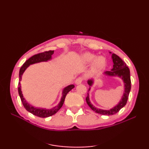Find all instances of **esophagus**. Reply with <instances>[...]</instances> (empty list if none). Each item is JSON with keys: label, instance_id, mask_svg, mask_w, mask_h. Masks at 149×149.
Masks as SVG:
<instances>
[{"label": "esophagus", "instance_id": "esophagus-1", "mask_svg": "<svg viewBox=\"0 0 149 149\" xmlns=\"http://www.w3.org/2000/svg\"><path fill=\"white\" fill-rule=\"evenodd\" d=\"M83 81V78L82 77H77L75 81V83L76 84H81L82 82Z\"/></svg>", "mask_w": 149, "mask_h": 149}]
</instances>
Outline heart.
<instances>
[{
	"label": "heart",
	"instance_id": "b5f03b06",
	"mask_svg": "<svg viewBox=\"0 0 149 149\" xmlns=\"http://www.w3.org/2000/svg\"><path fill=\"white\" fill-rule=\"evenodd\" d=\"M95 58V56L90 53L84 54L83 56V59L84 63H90L94 61L91 68V72L92 73H96L100 71L105 67L106 64V61L104 57L99 56L97 57V58Z\"/></svg>",
	"mask_w": 149,
	"mask_h": 149
}]
</instances>
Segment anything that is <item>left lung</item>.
<instances>
[{"label": "left lung", "mask_w": 149, "mask_h": 149, "mask_svg": "<svg viewBox=\"0 0 149 149\" xmlns=\"http://www.w3.org/2000/svg\"><path fill=\"white\" fill-rule=\"evenodd\" d=\"M111 53V52H110ZM112 59L113 61V68L111 70L112 71H107L105 72V74L107 75H111V76H118L120 78H122L123 83L125 85V91L123 93V95L122 98V100L120 101V102L118 104V105L115 106L113 108L109 110H103L100 109H98L95 107L92 104H91L89 95H88L86 98V101L88 104V105L90 106V108L92 109L93 111L96 112L100 115H115L116 113H118L119 111L123 107L125 106L126 103L129 97V92L131 91V77H130V70L129 68L127 67L125 62L120 58L119 56L116 55L115 54H112ZM93 81L92 79L88 80V84L91 86L93 84ZM89 89V90H90Z\"/></svg>", "instance_id": "left-lung-1"}]
</instances>
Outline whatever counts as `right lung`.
Returning <instances> with one entry per match:
<instances>
[{
    "instance_id": "add662e5",
    "label": "right lung",
    "mask_w": 149,
    "mask_h": 149,
    "mask_svg": "<svg viewBox=\"0 0 149 149\" xmlns=\"http://www.w3.org/2000/svg\"><path fill=\"white\" fill-rule=\"evenodd\" d=\"M53 54H54V50H49V51H45L42 53L37 54H35L32 57H31L29 59H27V61L24 63L23 65L22 66V67L20 69V72H19V81H21L22 74H23V73L24 72L25 70H26V69L30 65L34 64V63L42 62V61H48V60H50L51 59L52 55ZM74 87L75 86L74 84H71L65 88L64 90L63 91V96H62L61 101H60V102L59 103L58 106H55L54 107H53V108L50 109H43V108H36V107H34L33 106L29 105V104L26 102V100H25L24 98L23 97V95L22 93V91L20 88L21 86H20V81L18 82V93H19V95H20L21 101L22 104H23V106H24L25 108H26V109L29 112H30L31 113H32L34 115L41 117V118H46V117H49L54 115V114H56L60 109H61L63 103H64L66 95H67V93L69 92V91L71 90H72Z\"/></svg>"
}]
</instances>
